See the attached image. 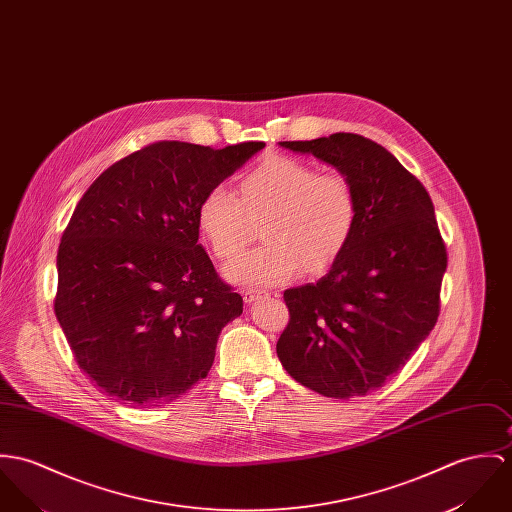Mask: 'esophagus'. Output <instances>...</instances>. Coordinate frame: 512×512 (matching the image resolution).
Here are the masks:
<instances>
[{"label": "esophagus", "mask_w": 512, "mask_h": 512, "mask_svg": "<svg viewBox=\"0 0 512 512\" xmlns=\"http://www.w3.org/2000/svg\"><path fill=\"white\" fill-rule=\"evenodd\" d=\"M264 295H266V291H260V289H244V291H242L244 303H254L256 299H260V297H264Z\"/></svg>", "instance_id": "34e87169"}]
</instances>
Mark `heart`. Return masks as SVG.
Segmentation results:
<instances>
[{
	"label": "heart",
	"mask_w": 512,
	"mask_h": 512,
	"mask_svg": "<svg viewBox=\"0 0 512 512\" xmlns=\"http://www.w3.org/2000/svg\"><path fill=\"white\" fill-rule=\"evenodd\" d=\"M360 205L352 182L338 172H319L289 156H270L238 180V197L225 187L207 189L195 221L219 260L236 256L262 221V246L227 266L242 285H274L299 268L323 274L348 248L358 227Z\"/></svg>",
	"instance_id": "obj_1"
}]
</instances>
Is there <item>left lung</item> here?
<instances>
[{
    "mask_svg": "<svg viewBox=\"0 0 512 512\" xmlns=\"http://www.w3.org/2000/svg\"><path fill=\"white\" fill-rule=\"evenodd\" d=\"M279 146L344 174L360 217L348 248L317 283L285 289L278 358L301 385L334 399L381 387L413 356L440 313L448 254L419 180L381 144L354 133Z\"/></svg>",
    "mask_w": 512,
    "mask_h": 512,
    "instance_id": "1",
    "label": "left lung"
}]
</instances>
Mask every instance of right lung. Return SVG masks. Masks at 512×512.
<instances>
[{
  "label": "right lung",
  "instance_id": "1",
  "mask_svg": "<svg viewBox=\"0 0 512 512\" xmlns=\"http://www.w3.org/2000/svg\"><path fill=\"white\" fill-rule=\"evenodd\" d=\"M264 142L162 140L109 166L62 234L54 313L93 383L135 407L187 393L213 366L242 297L197 244L195 209Z\"/></svg>",
  "mask_w": 512,
  "mask_h": 512
}]
</instances>
